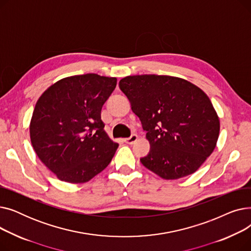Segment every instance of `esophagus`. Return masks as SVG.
I'll return each mask as SVG.
<instances>
[{
  "mask_svg": "<svg viewBox=\"0 0 251 251\" xmlns=\"http://www.w3.org/2000/svg\"><path fill=\"white\" fill-rule=\"evenodd\" d=\"M137 139H138V136H137L136 134H133V135H131V136L128 137V138H125L124 141H125L126 143H128V144H133L135 141H137Z\"/></svg>",
  "mask_w": 251,
  "mask_h": 251,
  "instance_id": "obj_1",
  "label": "esophagus"
}]
</instances>
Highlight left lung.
I'll return each instance as SVG.
<instances>
[{
  "instance_id": "8db88e82",
  "label": "left lung",
  "mask_w": 251,
  "mask_h": 251,
  "mask_svg": "<svg viewBox=\"0 0 251 251\" xmlns=\"http://www.w3.org/2000/svg\"><path fill=\"white\" fill-rule=\"evenodd\" d=\"M119 86L147 131L151 151L140 162L151 172L166 180L186 177L213 153L220 119L199 86L154 74L127 76Z\"/></svg>"
}]
</instances>
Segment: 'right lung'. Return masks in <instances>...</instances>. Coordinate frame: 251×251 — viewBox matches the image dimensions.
<instances>
[{"mask_svg": "<svg viewBox=\"0 0 251 251\" xmlns=\"http://www.w3.org/2000/svg\"><path fill=\"white\" fill-rule=\"evenodd\" d=\"M116 85V77L74 75L51 84L37 100L30 141L59 180L85 183L112 161L119 144L104 131L100 111Z\"/></svg>", "mask_w": 251, "mask_h": 251, "instance_id": "1", "label": "right lung"}]
</instances>
